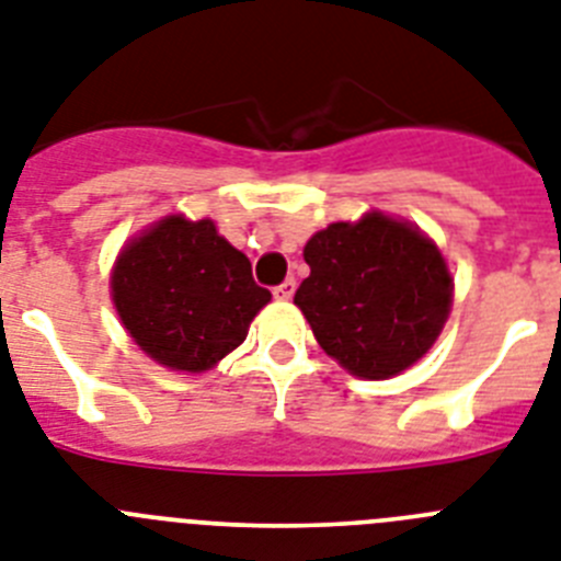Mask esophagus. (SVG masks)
Instances as JSON below:
<instances>
[{
  "instance_id": "1",
  "label": "esophagus",
  "mask_w": 561,
  "mask_h": 561,
  "mask_svg": "<svg viewBox=\"0 0 561 561\" xmlns=\"http://www.w3.org/2000/svg\"><path fill=\"white\" fill-rule=\"evenodd\" d=\"M295 295V277H286L284 284L275 286V298L277 300H289Z\"/></svg>"
}]
</instances>
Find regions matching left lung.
Returning <instances> with one entry per match:
<instances>
[{
    "label": "left lung",
    "instance_id": "1",
    "mask_svg": "<svg viewBox=\"0 0 561 561\" xmlns=\"http://www.w3.org/2000/svg\"><path fill=\"white\" fill-rule=\"evenodd\" d=\"M295 291L320 348L354 377L386 380L423 357L451 312V272L431 238L382 213L329 224L304 247Z\"/></svg>",
    "mask_w": 561,
    "mask_h": 561
}]
</instances>
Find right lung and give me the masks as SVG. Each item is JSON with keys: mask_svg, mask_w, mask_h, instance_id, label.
Listing matches in <instances>:
<instances>
[{"mask_svg": "<svg viewBox=\"0 0 561 561\" xmlns=\"http://www.w3.org/2000/svg\"><path fill=\"white\" fill-rule=\"evenodd\" d=\"M113 304L138 348L172 371H207L247 340L270 304L252 263L209 218L167 215L122 249Z\"/></svg>", "mask_w": 561, "mask_h": 561, "instance_id": "1", "label": "right lung"}]
</instances>
